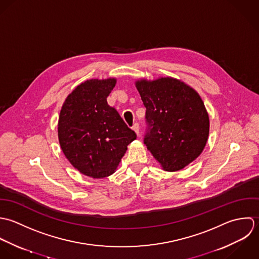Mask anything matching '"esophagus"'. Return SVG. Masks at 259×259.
Here are the masks:
<instances>
[{
	"instance_id": "34e87169",
	"label": "esophagus",
	"mask_w": 259,
	"mask_h": 259,
	"mask_svg": "<svg viewBox=\"0 0 259 259\" xmlns=\"http://www.w3.org/2000/svg\"><path fill=\"white\" fill-rule=\"evenodd\" d=\"M133 130L136 132V134L139 136V134H140V128H139V124L138 123H135L134 125H133Z\"/></svg>"
}]
</instances>
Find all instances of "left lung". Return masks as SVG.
<instances>
[{
	"label": "left lung",
	"instance_id": "obj_1",
	"mask_svg": "<svg viewBox=\"0 0 259 259\" xmlns=\"http://www.w3.org/2000/svg\"><path fill=\"white\" fill-rule=\"evenodd\" d=\"M146 108L144 144L166 171H177L203 151L209 118L200 96L173 78L137 82Z\"/></svg>",
	"mask_w": 259,
	"mask_h": 259
}]
</instances>
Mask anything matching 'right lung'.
<instances>
[{"mask_svg":"<svg viewBox=\"0 0 259 259\" xmlns=\"http://www.w3.org/2000/svg\"><path fill=\"white\" fill-rule=\"evenodd\" d=\"M115 84V79L82 83L67 97L59 117L64 154L76 169L93 178L114 173L128 144L137 137L107 103Z\"/></svg>","mask_w":259,"mask_h":259,"instance_id":"obj_1","label":"right lung"}]
</instances>
